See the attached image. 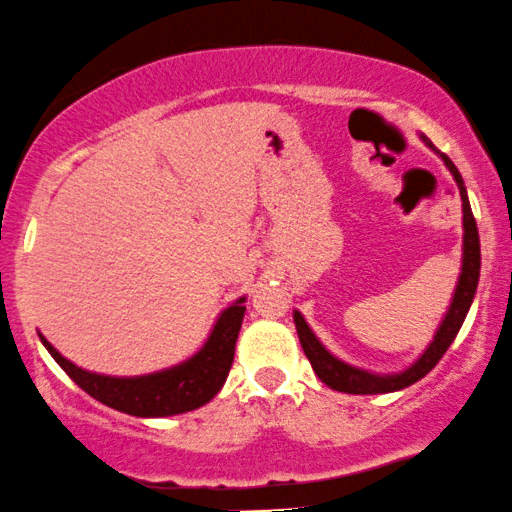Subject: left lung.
<instances>
[{
    "mask_svg": "<svg viewBox=\"0 0 512 512\" xmlns=\"http://www.w3.org/2000/svg\"><path fill=\"white\" fill-rule=\"evenodd\" d=\"M423 139L432 151H437L428 137ZM439 155H442L446 167H449L451 174H454L458 189H461V200H463V229H465L463 269H461V281H458L456 286L454 302H451V309L446 312L435 340H432V345L425 349L423 357H420L409 371L397 373V375H373L368 371H359V368L354 366L342 364L340 359H335L333 354H328L326 349H323V345L314 338V333L309 331V326L304 323L302 316L295 312V328H297V335H300V345L304 349V354H307L309 364H312L314 373L321 378V383H326L331 390L347 392V394H385V392L404 390V387H409L413 383H418L420 378H425V375L439 364V359L444 357V352L451 347V342H454L458 331H461L465 314H468L472 297H475L477 281H480V234H477V224H475V217H472L468 193H465V186H463V177L458 174L456 165L451 163L444 153Z\"/></svg>",
    "mask_w": 512,
    "mask_h": 512,
    "instance_id": "obj_1",
    "label": "left lung"
}]
</instances>
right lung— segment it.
Instances as JSON below:
<instances>
[{"instance_id": "add662e5", "label": "right lung", "mask_w": 512, "mask_h": 512, "mask_svg": "<svg viewBox=\"0 0 512 512\" xmlns=\"http://www.w3.org/2000/svg\"><path fill=\"white\" fill-rule=\"evenodd\" d=\"M243 314L245 307L241 297L234 307H229L219 316L215 331L196 357L177 368H170V371L141 375V378H108V375L82 371L68 359H63L42 335L40 338L51 357L56 359V364L89 397L111 406L115 411L129 413V416L158 418L193 411L215 397L219 387L224 385L226 375H229L231 364H234V349Z\"/></svg>"}]
</instances>
